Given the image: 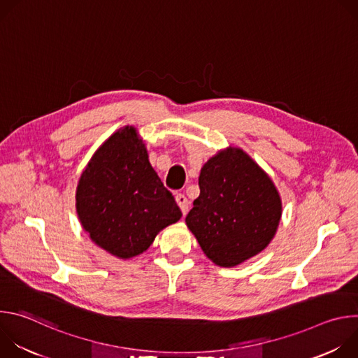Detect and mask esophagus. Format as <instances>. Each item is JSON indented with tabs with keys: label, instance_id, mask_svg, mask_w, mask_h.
<instances>
[{
	"label": "esophagus",
	"instance_id": "34e87169",
	"mask_svg": "<svg viewBox=\"0 0 358 358\" xmlns=\"http://www.w3.org/2000/svg\"><path fill=\"white\" fill-rule=\"evenodd\" d=\"M176 201H177V203H178V207L181 208L182 214L185 215V214L188 213V208H189V201H188V198H187L184 194H177V195H176Z\"/></svg>",
	"mask_w": 358,
	"mask_h": 358
}]
</instances>
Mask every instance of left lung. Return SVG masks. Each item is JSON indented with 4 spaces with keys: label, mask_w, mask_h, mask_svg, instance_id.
<instances>
[{
    "label": "left lung",
    "mask_w": 358,
    "mask_h": 358,
    "mask_svg": "<svg viewBox=\"0 0 358 358\" xmlns=\"http://www.w3.org/2000/svg\"><path fill=\"white\" fill-rule=\"evenodd\" d=\"M198 185L185 222L215 265L236 266L269 245L282 217L280 195L243 150L229 147L211 157Z\"/></svg>",
    "instance_id": "left-lung-1"
}]
</instances>
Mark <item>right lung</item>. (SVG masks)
Instances as JSON below:
<instances>
[{
    "label": "right lung",
    "instance_id": "1",
    "mask_svg": "<svg viewBox=\"0 0 358 358\" xmlns=\"http://www.w3.org/2000/svg\"><path fill=\"white\" fill-rule=\"evenodd\" d=\"M76 213L90 239L120 259L147 250L182 215L133 126L96 150L78 182Z\"/></svg>",
    "mask_w": 358,
    "mask_h": 358
}]
</instances>
